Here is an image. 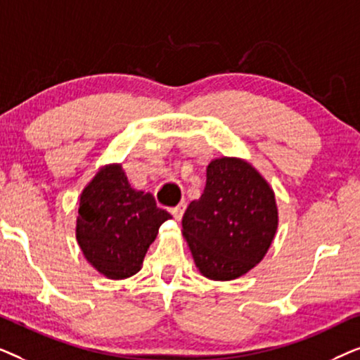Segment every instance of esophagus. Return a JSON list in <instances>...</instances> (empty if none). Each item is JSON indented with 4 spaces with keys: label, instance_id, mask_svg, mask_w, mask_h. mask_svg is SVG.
<instances>
[{
    "label": "esophagus",
    "instance_id": "esophagus-1",
    "mask_svg": "<svg viewBox=\"0 0 360 360\" xmlns=\"http://www.w3.org/2000/svg\"><path fill=\"white\" fill-rule=\"evenodd\" d=\"M185 203H180V205H176L175 206V208H172L170 210V213L172 214H174V218L175 219H180L181 218V216H184V211H185Z\"/></svg>",
    "mask_w": 360,
    "mask_h": 360
}]
</instances>
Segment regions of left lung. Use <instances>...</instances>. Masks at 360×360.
I'll use <instances>...</instances> for the list:
<instances>
[{
    "instance_id": "left-lung-1",
    "label": "left lung",
    "mask_w": 360,
    "mask_h": 360,
    "mask_svg": "<svg viewBox=\"0 0 360 360\" xmlns=\"http://www.w3.org/2000/svg\"><path fill=\"white\" fill-rule=\"evenodd\" d=\"M278 224L275 195L245 160L223 157L206 169V186L181 219V233L206 278L234 280L254 269Z\"/></svg>"
}]
</instances>
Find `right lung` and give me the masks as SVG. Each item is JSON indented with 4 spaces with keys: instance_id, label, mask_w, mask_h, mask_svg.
<instances>
[{
    "instance_id": "add662e5",
    "label": "right lung",
    "mask_w": 360,
    "mask_h": 360,
    "mask_svg": "<svg viewBox=\"0 0 360 360\" xmlns=\"http://www.w3.org/2000/svg\"><path fill=\"white\" fill-rule=\"evenodd\" d=\"M169 211L154 196L131 188L121 165H106L80 195L77 240L83 255L108 278H127L141 270Z\"/></svg>"
}]
</instances>
